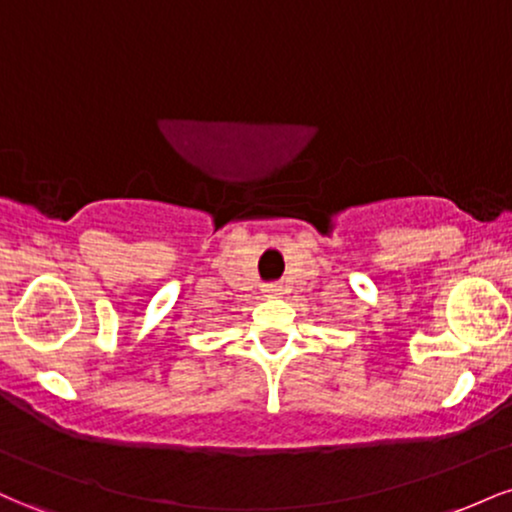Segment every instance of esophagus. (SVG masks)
Wrapping results in <instances>:
<instances>
[{
  "label": "esophagus",
  "instance_id": "obj_1",
  "mask_svg": "<svg viewBox=\"0 0 512 512\" xmlns=\"http://www.w3.org/2000/svg\"><path fill=\"white\" fill-rule=\"evenodd\" d=\"M264 293H267V296H279L281 286L279 284H267V286H264Z\"/></svg>",
  "mask_w": 512,
  "mask_h": 512
}]
</instances>
